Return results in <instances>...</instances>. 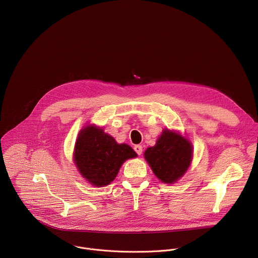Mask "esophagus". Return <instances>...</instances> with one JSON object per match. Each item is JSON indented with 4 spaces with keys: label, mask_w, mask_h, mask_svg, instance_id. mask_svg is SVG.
<instances>
[{
    "label": "esophagus",
    "mask_w": 258,
    "mask_h": 258,
    "mask_svg": "<svg viewBox=\"0 0 258 258\" xmlns=\"http://www.w3.org/2000/svg\"><path fill=\"white\" fill-rule=\"evenodd\" d=\"M134 150L136 151V153H137L138 155H141L142 152H143V147H142L141 145H136V146L134 147Z\"/></svg>",
    "instance_id": "34e87169"
}]
</instances>
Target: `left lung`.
I'll return each instance as SVG.
<instances>
[{
	"mask_svg": "<svg viewBox=\"0 0 258 258\" xmlns=\"http://www.w3.org/2000/svg\"><path fill=\"white\" fill-rule=\"evenodd\" d=\"M154 174L165 183H173L189 168L193 157V146L181 135L163 130L154 147L144 153Z\"/></svg>",
	"mask_w": 258,
	"mask_h": 258,
	"instance_id": "8db88e82",
	"label": "left lung"
}]
</instances>
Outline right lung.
Masks as SVG:
<instances>
[{"label": "right lung", "instance_id": "obj_1", "mask_svg": "<svg viewBox=\"0 0 258 258\" xmlns=\"http://www.w3.org/2000/svg\"><path fill=\"white\" fill-rule=\"evenodd\" d=\"M137 157V153L126 144L115 140L95 125L84 127L75 147V163L80 173L93 186L103 187L117 175L122 163Z\"/></svg>", "mask_w": 258, "mask_h": 258}]
</instances>
